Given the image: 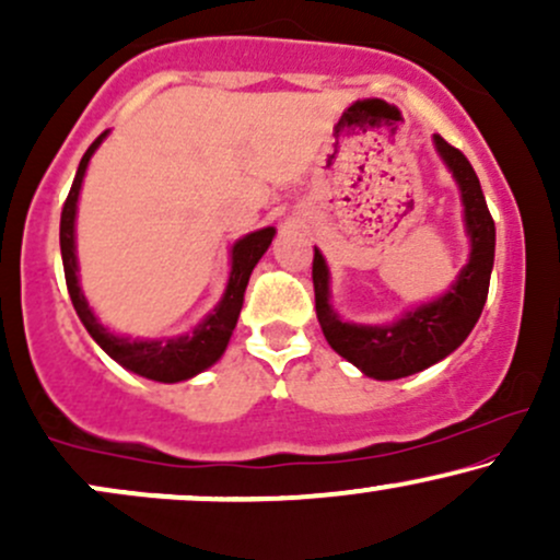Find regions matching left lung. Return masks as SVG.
<instances>
[{"instance_id":"obj_1","label":"left lung","mask_w":560,"mask_h":560,"mask_svg":"<svg viewBox=\"0 0 560 560\" xmlns=\"http://www.w3.org/2000/svg\"><path fill=\"white\" fill-rule=\"evenodd\" d=\"M434 147L445 165L453 171L464 199L466 234L471 240V255L455 284L442 298L387 326L347 324L334 313L329 302V268L324 255L313 253V289H316V316L326 342L334 352L378 382H392L429 369L464 345L490 292V273L494 262V221L487 210L477 173L460 150L434 133Z\"/></svg>"}]
</instances>
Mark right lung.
Masks as SVG:
<instances>
[{
	"mask_svg": "<svg viewBox=\"0 0 560 560\" xmlns=\"http://www.w3.org/2000/svg\"><path fill=\"white\" fill-rule=\"evenodd\" d=\"M107 137L100 133L92 141L86 152H83L79 171H75L73 186H70L66 205H62L60 215V249H62V268H66V284L68 294L73 300L75 313H79L81 324L86 326V331L92 334L94 342L113 358L115 363H120L124 369L133 371V374L152 378V382H184V378L197 376L199 371L210 369L218 358L226 350L231 331H234L236 318H240L242 302H244V289H247L249 273L258 266L262 253L271 244L276 229H260L253 234L242 236L240 242L231 247V276L226 292H223L221 302L215 305V311L210 313L202 324L197 326L191 334H182L176 339H128V337H115L105 329V326L96 320V316L89 307L86 298H83L79 287V260H75V205H79V191L83 173H86L89 160H92L94 150L102 144V139Z\"/></svg>",
	"mask_w": 560,
	"mask_h": 560,
	"instance_id": "right-lung-1",
	"label": "right lung"
}]
</instances>
